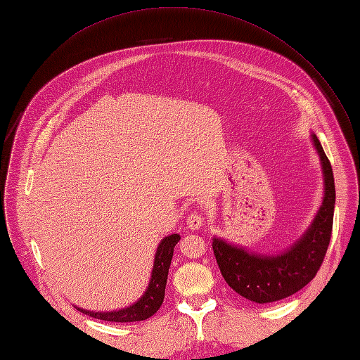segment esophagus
<instances>
[{"label": "esophagus", "instance_id": "34e87169", "mask_svg": "<svg viewBox=\"0 0 360 360\" xmlns=\"http://www.w3.org/2000/svg\"><path fill=\"white\" fill-rule=\"evenodd\" d=\"M202 221H204V219L198 213H191L186 219L188 228H190L191 231H198L202 226Z\"/></svg>", "mask_w": 360, "mask_h": 360}]
</instances>
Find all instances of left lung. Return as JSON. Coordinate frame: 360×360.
Returning <instances> with one entry per match:
<instances>
[{"label": "left lung", "instance_id": "8db88e82", "mask_svg": "<svg viewBox=\"0 0 360 360\" xmlns=\"http://www.w3.org/2000/svg\"><path fill=\"white\" fill-rule=\"evenodd\" d=\"M311 141L323 170L324 195L300 238L276 254L254 252L216 235L213 238L214 257L226 283L255 304H271L305 288L324 261L333 231L335 188L330 160L314 132Z\"/></svg>", "mask_w": 360, "mask_h": 360}]
</instances>
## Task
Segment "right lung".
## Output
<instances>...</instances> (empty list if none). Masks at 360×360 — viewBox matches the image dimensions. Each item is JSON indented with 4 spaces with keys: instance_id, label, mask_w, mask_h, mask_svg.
Segmentation results:
<instances>
[{
    "instance_id": "1",
    "label": "right lung",
    "mask_w": 360,
    "mask_h": 360,
    "mask_svg": "<svg viewBox=\"0 0 360 360\" xmlns=\"http://www.w3.org/2000/svg\"><path fill=\"white\" fill-rule=\"evenodd\" d=\"M179 239L181 236L178 233H172V235L165 236L160 240L155 254L153 270H151L147 289L141 295V297L137 302H134L132 305H128L125 308L115 309V311H106V312L83 309L79 307L75 308L89 316L98 318L102 321H110V323H136V321H144L150 316H153L159 311L160 305L163 304L170 261H172L174 248L179 242Z\"/></svg>"
}]
</instances>
